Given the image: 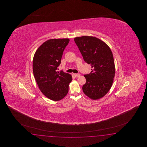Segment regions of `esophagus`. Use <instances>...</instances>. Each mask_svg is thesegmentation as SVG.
Segmentation results:
<instances>
[{
    "mask_svg": "<svg viewBox=\"0 0 147 147\" xmlns=\"http://www.w3.org/2000/svg\"><path fill=\"white\" fill-rule=\"evenodd\" d=\"M73 75L75 76V77H78L79 76H80V74H74Z\"/></svg>",
    "mask_w": 147,
    "mask_h": 147,
    "instance_id": "esophagus-1",
    "label": "esophagus"
}]
</instances>
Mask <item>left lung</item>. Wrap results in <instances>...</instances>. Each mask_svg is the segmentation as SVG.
I'll return each instance as SVG.
<instances>
[{"label": "left lung", "instance_id": "left-lung-1", "mask_svg": "<svg viewBox=\"0 0 147 147\" xmlns=\"http://www.w3.org/2000/svg\"><path fill=\"white\" fill-rule=\"evenodd\" d=\"M86 63L90 64L91 71L84 75V94L96 100L103 97L111 87L115 75V63L111 50L105 42L90 36L74 39Z\"/></svg>", "mask_w": 147, "mask_h": 147}]
</instances>
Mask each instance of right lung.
I'll list each match as a JSON object with an SVG mask.
<instances>
[{"label":"right lung","instance_id":"1","mask_svg":"<svg viewBox=\"0 0 147 147\" xmlns=\"http://www.w3.org/2000/svg\"><path fill=\"white\" fill-rule=\"evenodd\" d=\"M69 39H53L45 41L34 53L32 68L34 78L41 92L53 101H59L68 92L71 76L57 71L61 63Z\"/></svg>","mask_w":147,"mask_h":147}]
</instances>
